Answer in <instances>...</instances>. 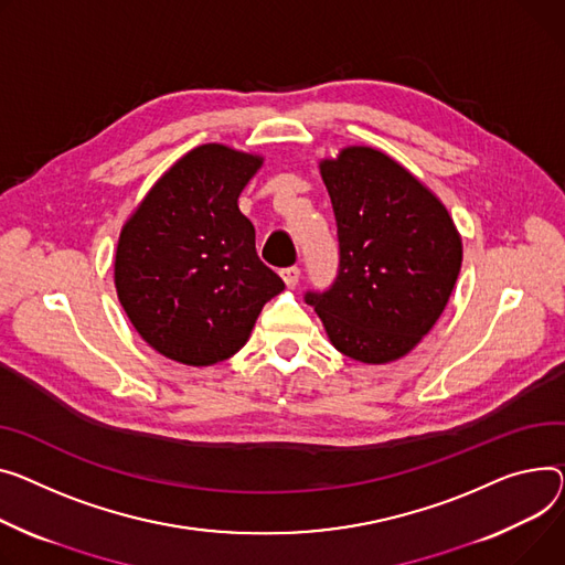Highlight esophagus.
Instances as JSON below:
<instances>
[{
    "instance_id": "34e87169",
    "label": "esophagus",
    "mask_w": 565,
    "mask_h": 565,
    "mask_svg": "<svg viewBox=\"0 0 565 565\" xmlns=\"http://www.w3.org/2000/svg\"><path fill=\"white\" fill-rule=\"evenodd\" d=\"M299 275H302V270H299L297 266H290V268L281 270V279L286 281L288 288H295L299 284Z\"/></svg>"
}]
</instances>
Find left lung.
Wrapping results in <instances>:
<instances>
[{
	"instance_id": "1",
	"label": "left lung",
	"mask_w": 565,
	"mask_h": 565,
	"mask_svg": "<svg viewBox=\"0 0 565 565\" xmlns=\"http://www.w3.org/2000/svg\"><path fill=\"white\" fill-rule=\"evenodd\" d=\"M320 172L335 215L338 273L305 302L338 352L395 361L440 318L461 270V238L447 209L377 149L348 147Z\"/></svg>"
}]
</instances>
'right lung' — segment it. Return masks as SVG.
Wrapping results in <instances>:
<instances>
[{
  "instance_id": "right-lung-1",
  "label": "right lung",
  "mask_w": 565,
  "mask_h": 565,
  "mask_svg": "<svg viewBox=\"0 0 565 565\" xmlns=\"http://www.w3.org/2000/svg\"><path fill=\"white\" fill-rule=\"evenodd\" d=\"M258 157L202 145L179 159L125 224L116 288L136 331L163 356L213 365L234 356L281 277L256 254L238 195Z\"/></svg>"
}]
</instances>
